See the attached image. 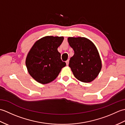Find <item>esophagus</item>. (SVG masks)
<instances>
[{
    "label": "esophagus",
    "mask_w": 125,
    "mask_h": 125,
    "mask_svg": "<svg viewBox=\"0 0 125 125\" xmlns=\"http://www.w3.org/2000/svg\"><path fill=\"white\" fill-rule=\"evenodd\" d=\"M65 62H66V64H67V65H68L69 64V60H68L67 61H66Z\"/></svg>",
    "instance_id": "esophagus-1"
}]
</instances>
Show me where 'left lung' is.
I'll return each mask as SVG.
<instances>
[{"label":"left lung","instance_id":"1","mask_svg":"<svg viewBox=\"0 0 125 125\" xmlns=\"http://www.w3.org/2000/svg\"><path fill=\"white\" fill-rule=\"evenodd\" d=\"M68 42L74 50L69 66L75 77L89 83L97 77L102 69V61L97 48L85 38H69Z\"/></svg>","mask_w":125,"mask_h":125}]
</instances>
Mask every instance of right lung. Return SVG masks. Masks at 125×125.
Instances as JSON below:
<instances>
[{
  "instance_id": "add662e5",
  "label": "right lung",
  "mask_w": 125,
  "mask_h": 125,
  "mask_svg": "<svg viewBox=\"0 0 125 125\" xmlns=\"http://www.w3.org/2000/svg\"><path fill=\"white\" fill-rule=\"evenodd\" d=\"M63 37L48 36L37 41L28 52L26 60L29 73L38 82L47 84L54 81L66 65L57 48Z\"/></svg>"
}]
</instances>
